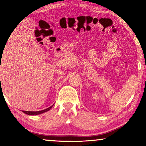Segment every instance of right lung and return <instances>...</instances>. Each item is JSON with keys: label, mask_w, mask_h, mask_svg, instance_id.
Returning <instances> with one entry per match:
<instances>
[{"label": "right lung", "mask_w": 146, "mask_h": 146, "mask_svg": "<svg viewBox=\"0 0 146 146\" xmlns=\"http://www.w3.org/2000/svg\"><path fill=\"white\" fill-rule=\"evenodd\" d=\"M53 106V105H52ZM52 106H51L50 107L48 108L45 109V110H41V111H23V112H24L26 114H28V115H38V114H40V113H44L46 111H48V110H50V108L52 107Z\"/></svg>", "instance_id": "add662e5"}]
</instances>
